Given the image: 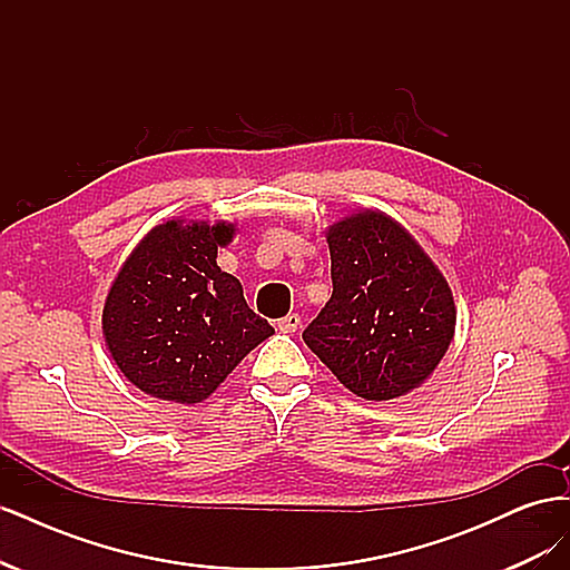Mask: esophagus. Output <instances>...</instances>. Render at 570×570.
<instances>
[{"mask_svg": "<svg viewBox=\"0 0 570 570\" xmlns=\"http://www.w3.org/2000/svg\"><path fill=\"white\" fill-rule=\"evenodd\" d=\"M299 325H302L299 314H287V316H283V318L278 321V327H281L283 333H295Z\"/></svg>", "mask_w": 570, "mask_h": 570, "instance_id": "34e87169", "label": "esophagus"}]
</instances>
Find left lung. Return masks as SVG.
I'll use <instances>...</instances> for the list:
<instances>
[{"label": "left lung", "instance_id": "left-lung-1", "mask_svg": "<svg viewBox=\"0 0 570 570\" xmlns=\"http://www.w3.org/2000/svg\"><path fill=\"white\" fill-rule=\"evenodd\" d=\"M333 295L302 333L337 381L394 400L435 371L454 337L452 289L400 223L352 214L327 230Z\"/></svg>", "mask_w": 570, "mask_h": 570}]
</instances>
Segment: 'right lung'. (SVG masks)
I'll return each instance as SVG.
<instances>
[{
    "mask_svg": "<svg viewBox=\"0 0 570 570\" xmlns=\"http://www.w3.org/2000/svg\"><path fill=\"white\" fill-rule=\"evenodd\" d=\"M235 228L168 220L128 256L105 304L107 347L132 385L159 400H206L258 342L273 335L243 285L216 264Z\"/></svg>",
    "mask_w": 570,
    "mask_h": 570,
    "instance_id": "right-lung-1",
    "label": "right lung"
}]
</instances>
